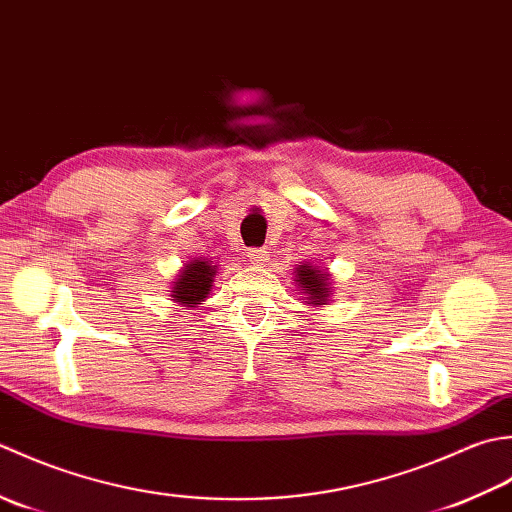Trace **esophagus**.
Here are the masks:
<instances>
[{"instance_id":"obj_1","label":"esophagus","mask_w":512,"mask_h":512,"mask_svg":"<svg viewBox=\"0 0 512 512\" xmlns=\"http://www.w3.org/2000/svg\"><path fill=\"white\" fill-rule=\"evenodd\" d=\"M247 258L252 265L265 267L269 263V252L267 249H247Z\"/></svg>"}]
</instances>
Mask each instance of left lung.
Returning <instances> with one entry per match:
<instances>
[{"mask_svg": "<svg viewBox=\"0 0 512 512\" xmlns=\"http://www.w3.org/2000/svg\"><path fill=\"white\" fill-rule=\"evenodd\" d=\"M296 285L302 296V300L311 307H320L327 305L331 298V278L327 274V269H322L314 263H302L296 267Z\"/></svg>", "mask_w": 512, "mask_h": 512, "instance_id": "left-lung-1", "label": "left lung"}]
</instances>
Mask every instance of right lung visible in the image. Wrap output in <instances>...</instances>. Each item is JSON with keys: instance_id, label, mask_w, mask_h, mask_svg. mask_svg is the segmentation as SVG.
<instances>
[{"instance_id": "obj_1", "label": "right lung", "mask_w": 512, "mask_h": 512, "mask_svg": "<svg viewBox=\"0 0 512 512\" xmlns=\"http://www.w3.org/2000/svg\"><path fill=\"white\" fill-rule=\"evenodd\" d=\"M218 274V265L210 258H194L185 263L172 285V300L181 307L203 305V300L212 291L214 276Z\"/></svg>"}]
</instances>
